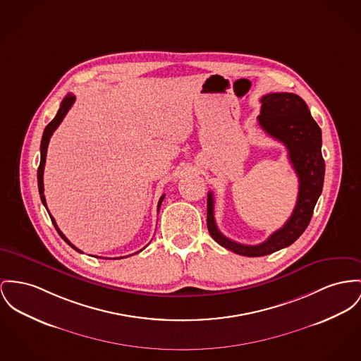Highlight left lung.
Masks as SVG:
<instances>
[{"label": "left lung", "instance_id": "8db88e82", "mask_svg": "<svg viewBox=\"0 0 361 361\" xmlns=\"http://www.w3.org/2000/svg\"><path fill=\"white\" fill-rule=\"evenodd\" d=\"M260 102L259 124L268 135L286 146L288 160L298 176L300 186L291 216L283 227L259 245L238 243L219 231L214 215V194L208 192L207 226L211 237L220 246L246 257L271 255L298 240L311 221L324 182L322 130L313 121L305 101L293 93H269Z\"/></svg>", "mask_w": 361, "mask_h": 361}]
</instances>
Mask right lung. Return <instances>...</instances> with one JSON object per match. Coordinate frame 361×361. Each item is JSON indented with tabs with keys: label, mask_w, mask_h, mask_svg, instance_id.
Wrapping results in <instances>:
<instances>
[{
	"label": "right lung",
	"mask_w": 361,
	"mask_h": 361,
	"mask_svg": "<svg viewBox=\"0 0 361 361\" xmlns=\"http://www.w3.org/2000/svg\"><path fill=\"white\" fill-rule=\"evenodd\" d=\"M75 102V96L73 94H67V96L64 97V99L61 101V105H60V109H59V112H57V115L54 116V119L49 123L48 126L45 127V130H44V135H42V141H41V163H39V167H38V190H39V195H41V201H42V204L45 205V208L48 209V207H47V200H45V195H44V169H45V161H47V152H48V145L49 141H50V137H51V134L54 133V130L59 127V124L63 121L64 119V116L67 115V112L70 111V108L73 106V104ZM164 197H166V194H163L161 195V198L159 200V205H157V211L160 209V207H161V202H163V200H164ZM49 216L51 219V221H53V224H54V227H56V230H57V233L60 234V237L63 238V240H66L73 249H75L76 252H79V253H83V252H80L76 246H73V243L70 242V240L66 238V235L59 230V227H57V224H56V220L53 219V216L49 214ZM142 250V249H141ZM140 250V252H141ZM138 253V252H137ZM127 257V256H126ZM104 259V257H102ZM118 259H124V257H118Z\"/></svg>",
	"instance_id": "1"
}]
</instances>
